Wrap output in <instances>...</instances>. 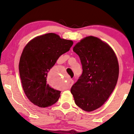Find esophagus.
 <instances>
[{
  "label": "esophagus",
  "mask_w": 134,
  "mask_h": 134,
  "mask_svg": "<svg viewBox=\"0 0 134 134\" xmlns=\"http://www.w3.org/2000/svg\"><path fill=\"white\" fill-rule=\"evenodd\" d=\"M73 83H74V80H72V79H70V82H69V86H68V88H70L71 86L73 85Z\"/></svg>",
  "instance_id": "obj_1"
}]
</instances>
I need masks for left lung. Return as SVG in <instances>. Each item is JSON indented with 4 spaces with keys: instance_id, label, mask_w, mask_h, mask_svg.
<instances>
[{
    "instance_id": "left-lung-1",
    "label": "left lung",
    "mask_w": 134,
    "mask_h": 134,
    "mask_svg": "<svg viewBox=\"0 0 134 134\" xmlns=\"http://www.w3.org/2000/svg\"><path fill=\"white\" fill-rule=\"evenodd\" d=\"M73 51L79 57L83 72L71 93L78 107L93 111L101 107L114 90L119 75L118 60L109 45L92 36L77 43Z\"/></svg>"
}]
</instances>
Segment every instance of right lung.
Wrapping results in <instances>:
<instances>
[{
    "instance_id": "obj_1",
    "label": "right lung",
    "mask_w": 134,
    "mask_h": 134,
    "mask_svg": "<svg viewBox=\"0 0 134 134\" xmlns=\"http://www.w3.org/2000/svg\"><path fill=\"white\" fill-rule=\"evenodd\" d=\"M72 44L71 40L49 33L34 38L25 46L20 58L19 74L25 94L35 105L44 108L57 102L61 91L47 83V74Z\"/></svg>"
}]
</instances>
